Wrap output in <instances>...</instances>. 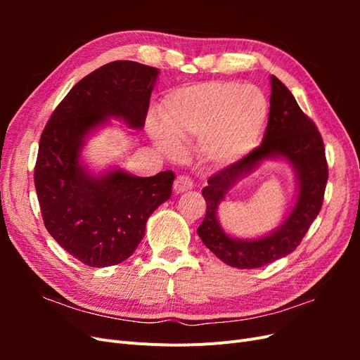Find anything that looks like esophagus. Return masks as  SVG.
I'll return each instance as SVG.
<instances>
[{
  "mask_svg": "<svg viewBox=\"0 0 360 360\" xmlns=\"http://www.w3.org/2000/svg\"><path fill=\"white\" fill-rule=\"evenodd\" d=\"M192 188H193V181L188 176H179L176 179V181H174V192H176V193L186 192V191H189Z\"/></svg>",
  "mask_w": 360,
  "mask_h": 360,
  "instance_id": "1",
  "label": "esophagus"
}]
</instances>
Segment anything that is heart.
I'll list each match as a JSON object with an SVG mask.
<instances>
[{
	"mask_svg": "<svg viewBox=\"0 0 360 360\" xmlns=\"http://www.w3.org/2000/svg\"><path fill=\"white\" fill-rule=\"evenodd\" d=\"M267 99L258 86L204 82L169 93L160 108L163 129H155L162 151L179 156L180 143L200 138L204 159L230 165L257 146L267 118Z\"/></svg>",
	"mask_w": 360,
	"mask_h": 360,
	"instance_id": "obj_1",
	"label": "heart"
}]
</instances>
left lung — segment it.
I'll list each match as a JSON object with an SVG mask.
<instances>
[{"label":"left lung","mask_w":360,"mask_h":360,"mask_svg":"<svg viewBox=\"0 0 360 360\" xmlns=\"http://www.w3.org/2000/svg\"><path fill=\"white\" fill-rule=\"evenodd\" d=\"M270 112L263 143L207 180L202 197L207 212L198 236L225 264L237 269H257L291 254L320 213L329 169L323 138L317 126L297 105L294 96L276 76L270 78ZM287 158L298 172L300 195L297 205L277 230L254 241H238L224 234L217 222V205L232 184L264 158Z\"/></svg>","instance_id":"left-lung-1"}]
</instances>
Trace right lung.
Instances as JSON below:
<instances>
[{
  "label": "right lung",
  "mask_w": 360,
  "mask_h": 360,
  "mask_svg": "<svg viewBox=\"0 0 360 360\" xmlns=\"http://www.w3.org/2000/svg\"><path fill=\"white\" fill-rule=\"evenodd\" d=\"M158 75L136 61L108 63L73 86L41 132L34 184L43 222L85 266H115L132 255L150 214L171 197L169 169L153 177L122 169L94 177L79 162L85 135L108 117L144 126Z\"/></svg>",
  "instance_id": "obj_1"
}]
</instances>
